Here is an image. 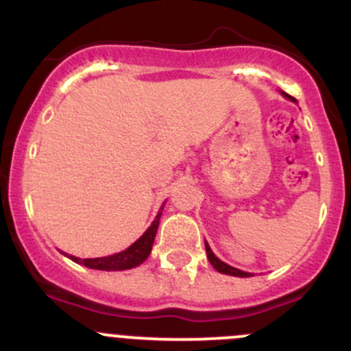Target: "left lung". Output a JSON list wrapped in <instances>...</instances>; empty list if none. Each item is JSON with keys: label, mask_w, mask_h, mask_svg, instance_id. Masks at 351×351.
I'll return each mask as SVG.
<instances>
[{"label": "left lung", "mask_w": 351, "mask_h": 351, "mask_svg": "<svg viewBox=\"0 0 351 351\" xmlns=\"http://www.w3.org/2000/svg\"><path fill=\"white\" fill-rule=\"evenodd\" d=\"M285 96H287L290 101H297V99H295V97L288 96V94H285ZM206 252H207V258H209V262H210V264H213V267L216 271H219L221 274H228V276H238V278H248V276H250V274H248V273H243V271L237 269V267L228 266L226 262L219 261V258H217L216 255L213 254V250H210V247H209V245H207V241H206Z\"/></svg>", "instance_id": "8db88e82"}]
</instances>
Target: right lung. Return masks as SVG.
<instances>
[{
  "label": "right lung",
  "mask_w": 351,
  "mask_h": 351,
  "mask_svg": "<svg viewBox=\"0 0 351 351\" xmlns=\"http://www.w3.org/2000/svg\"><path fill=\"white\" fill-rule=\"evenodd\" d=\"M162 207L158 213L156 219L152 221L151 226L147 228L144 234L135 241L134 245L127 248L123 252H118L114 255H108V257H99V258H78L73 255H68L73 262L77 264H84L85 267H90V269H99V271H125L132 269V267L138 266L145 258L149 257L152 250V243H154L156 233H158L159 219H161Z\"/></svg>",
  "instance_id": "right-lung-1"
}]
</instances>
